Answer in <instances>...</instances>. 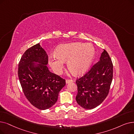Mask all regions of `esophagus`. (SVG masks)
Here are the masks:
<instances>
[{
	"instance_id": "34e87169",
	"label": "esophagus",
	"mask_w": 134,
	"mask_h": 134,
	"mask_svg": "<svg viewBox=\"0 0 134 134\" xmlns=\"http://www.w3.org/2000/svg\"><path fill=\"white\" fill-rule=\"evenodd\" d=\"M72 82H73V80H72V79H66V84H68V83H72Z\"/></svg>"
}]
</instances>
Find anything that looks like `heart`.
<instances>
[{
	"instance_id": "1",
	"label": "heart",
	"mask_w": 134,
	"mask_h": 134,
	"mask_svg": "<svg viewBox=\"0 0 134 134\" xmlns=\"http://www.w3.org/2000/svg\"><path fill=\"white\" fill-rule=\"evenodd\" d=\"M95 49L90 43H73L63 44L56 50L55 55L49 58V64L54 72L60 74L64 61L73 73L80 75L85 72L94 59Z\"/></svg>"
}]
</instances>
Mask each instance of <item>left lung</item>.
Returning <instances> with one entry per match:
<instances>
[{"mask_svg":"<svg viewBox=\"0 0 134 134\" xmlns=\"http://www.w3.org/2000/svg\"><path fill=\"white\" fill-rule=\"evenodd\" d=\"M113 72L112 60L103 50L99 61L76 80L78 93L75 99L79 105L87 109L100 105L108 94Z\"/></svg>","mask_w":134,"mask_h":134,"instance_id":"left-lung-1","label":"left lung"}]
</instances>
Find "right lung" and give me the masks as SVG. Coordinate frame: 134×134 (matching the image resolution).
I'll return each mask as SVG.
<instances>
[{
    "instance_id": "obj_1",
    "label": "right lung",
    "mask_w": 134,
    "mask_h": 134,
    "mask_svg": "<svg viewBox=\"0 0 134 134\" xmlns=\"http://www.w3.org/2000/svg\"><path fill=\"white\" fill-rule=\"evenodd\" d=\"M48 63V55L39 43L27 49L19 63L18 76L24 94L33 106L41 110L54 105L66 85L65 79L50 72Z\"/></svg>"
}]
</instances>
